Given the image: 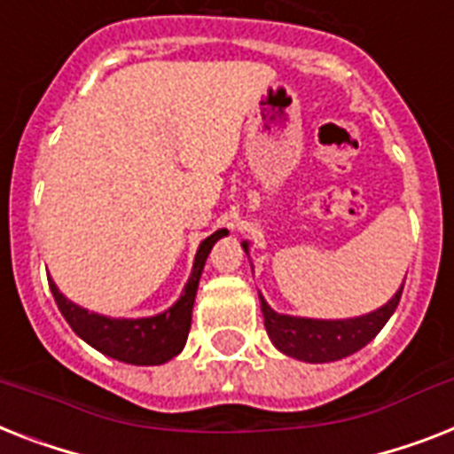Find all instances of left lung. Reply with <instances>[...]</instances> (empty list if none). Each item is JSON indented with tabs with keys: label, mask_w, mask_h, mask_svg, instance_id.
<instances>
[{
	"label": "left lung",
	"mask_w": 454,
	"mask_h": 454,
	"mask_svg": "<svg viewBox=\"0 0 454 454\" xmlns=\"http://www.w3.org/2000/svg\"><path fill=\"white\" fill-rule=\"evenodd\" d=\"M242 247L249 254V245L242 242ZM401 291H403V285L382 308L368 315L352 317V319H308V317L279 315L265 303L261 294L259 298L265 331L279 352L294 359L310 361V364H326V361H338L355 355L373 340L396 310Z\"/></svg>",
	"instance_id": "8db88e82"
}]
</instances>
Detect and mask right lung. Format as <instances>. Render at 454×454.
<instances>
[{
    "instance_id": "right-lung-1",
    "label": "right lung",
    "mask_w": 454,
    "mask_h": 454,
    "mask_svg": "<svg viewBox=\"0 0 454 454\" xmlns=\"http://www.w3.org/2000/svg\"><path fill=\"white\" fill-rule=\"evenodd\" d=\"M221 235L223 233L216 231V233L202 239L182 296L169 310L160 312V315L139 317V319H116V317L98 315V312H88L86 308L67 301L51 278H48V286L53 291L55 303H58L62 317L67 319L74 333L83 338L90 348L112 356V359L125 361V364L158 366V364H165V361L179 355L186 345L191 331V312H193L195 291H198L202 268H205V261H207L212 247Z\"/></svg>"
}]
</instances>
